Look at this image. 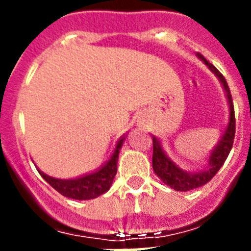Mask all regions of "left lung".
Listing matches in <instances>:
<instances>
[{
    "label": "left lung",
    "mask_w": 251,
    "mask_h": 251,
    "mask_svg": "<svg viewBox=\"0 0 251 251\" xmlns=\"http://www.w3.org/2000/svg\"><path fill=\"white\" fill-rule=\"evenodd\" d=\"M198 57L204 62V64L210 68V70L214 73L215 75L218 76L220 82H222L224 90H226V99H228V104H229V122L226 125L224 134L220 138L218 146L212 150V152L208 159V165L206 169L199 172H187L178 168L169 157L165 155L163 151L160 142L157 141L156 137H152V145H153V152H152V168L153 172L156 173L157 177L172 189L177 191H189L193 189H197L199 186L206 185L211 178L214 177L219 172V169L224 164L226 157L229 155L230 149L233 146L234 139V130H236V118H234V108L233 101H232V95L230 90L226 83V78L223 74L219 72L218 69L215 68L214 65L210 64L204 57L198 53Z\"/></svg>",
    "instance_id": "1"
}]
</instances>
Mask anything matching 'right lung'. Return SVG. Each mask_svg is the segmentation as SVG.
<instances>
[{"label": "right lung", "instance_id": "1", "mask_svg": "<svg viewBox=\"0 0 251 251\" xmlns=\"http://www.w3.org/2000/svg\"><path fill=\"white\" fill-rule=\"evenodd\" d=\"M124 141H125V135L118 139L113 155L110 156L109 160L106 161L100 169H98L94 173H90V175L82 176V177H78V178L60 179L50 177V176H47L45 173L39 171V169L37 171H39L41 177L53 189H56L64 197L78 199V201L98 198L99 195L104 194V193L109 190L110 185L113 182L114 176L117 173L118 153H120V150H121Z\"/></svg>", "mask_w": 251, "mask_h": 251}]
</instances>
